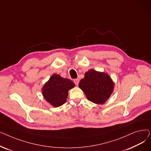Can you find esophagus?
<instances>
[{
	"instance_id": "1",
	"label": "esophagus",
	"mask_w": 151,
	"mask_h": 151,
	"mask_svg": "<svg viewBox=\"0 0 151 151\" xmlns=\"http://www.w3.org/2000/svg\"><path fill=\"white\" fill-rule=\"evenodd\" d=\"M79 82H80V80H79V79H75V80H74V83H75L76 86L78 85Z\"/></svg>"
}]
</instances>
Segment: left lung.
Segmentation results:
<instances>
[{
    "label": "left lung",
    "mask_w": 151,
    "mask_h": 151,
    "mask_svg": "<svg viewBox=\"0 0 151 151\" xmlns=\"http://www.w3.org/2000/svg\"><path fill=\"white\" fill-rule=\"evenodd\" d=\"M80 88L89 101L97 105L104 104L112 94L114 83L107 73L93 69L86 71L79 83Z\"/></svg>",
    "instance_id": "8db88e82"
}]
</instances>
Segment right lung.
<instances>
[{
    "mask_svg": "<svg viewBox=\"0 0 151 151\" xmlns=\"http://www.w3.org/2000/svg\"><path fill=\"white\" fill-rule=\"evenodd\" d=\"M75 86L72 81L55 73L43 86L42 95L52 106L59 107L66 102L68 91Z\"/></svg>",
    "mask_w": 151,
    "mask_h": 151,
    "instance_id": "1",
    "label": "right lung"
}]
</instances>
